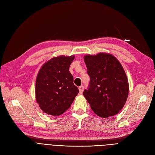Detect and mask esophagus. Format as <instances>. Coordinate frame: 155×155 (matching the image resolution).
<instances>
[{"instance_id":"esophagus-1","label":"esophagus","mask_w":155,"mask_h":155,"mask_svg":"<svg viewBox=\"0 0 155 155\" xmlns=\"http://www.w3.org/2000/svg\"><path fill=\"white\" fill-rule=\"evenodd\" d=\"M83 90H84V87L83 86H80L79 87V91L80 94H82L83 92Z\"/></svg>"}]
</instances>
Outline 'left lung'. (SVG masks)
<instances>
[{
	"label": "left lung",
	"instance_id": "left-lung-1",
	"mask_svg": "<svg viewBox=\"0 0 155 155\" xmlns=\"http://www.w3.org/2000/svg\"><path fill=\"white\" fill-rule=\"evenodd\" d=\"M84 61L90 81L83 95L94 113L102 118L117 114L128 96L129 84L123 67L107 53L86 55Z\"/></svg>",
	"mask_w": 155,
	"mask_h": 155
}]
</instances>
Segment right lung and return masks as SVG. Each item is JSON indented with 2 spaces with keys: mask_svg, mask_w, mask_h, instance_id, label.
Masks as SVG:
<instances>
[{
  "mask_svg": "<svg viewBox=\"0 0 155 155\" xmlns=\"http://www.w3.org/2000/svg\"><path fill=\"white\" fill-rule=\"evenodd\" d=\"M74 56H60L45 63L36 80V99L45 113L52 116L63 114L79 93L74 84L69 67Z\"/></svg>",
  "mask_w": 155,
  "mask_h": 155,
  "instance_id": "1",
  "label": "right lung"
}]
</instances>
